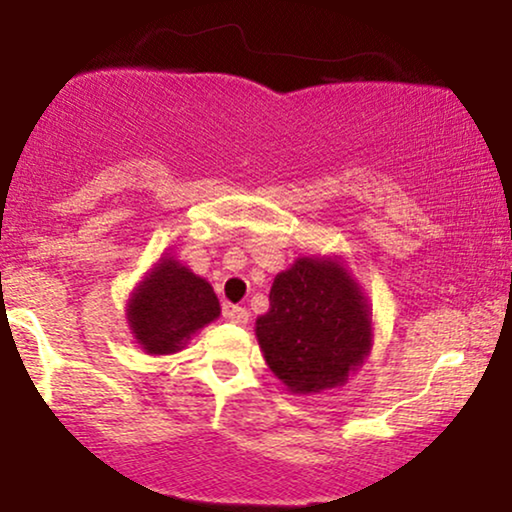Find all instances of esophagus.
I'll use <instances>...</instances> for the list:
<instances>
[{
    "label": "esophagus",
    "instance_id": "1",
    "mask_svg": "<svg viewBox=\"0 0 512 512\" xmlns=\"http://www.w3.org/2000/svg\"><path fill=\"white\" fill-rule=\"evenodd\" d=\"M223 317L228 321H233L237 326H247L249 324V312L240 305H223Z\"/></svg>",
    "mask_w": 512,
    "mask_h": 512
}]
</instances>
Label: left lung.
Segmentation results:
<instances>
[{"label":"left lung","instance_id":"left-lung-1","mask_svg":"<svg viewBox=\"0 0 512 512\" xmlns=\"http://www.w3.org/2000/svg\"><path fill=\"white\" fill-rule=\"evenodd\" d=\"M263 359L291 394L342 387L373 349V310L340 256H300L256 319Z\"/></svg>","mask_w":512,"mask_h":512}]
</instances>
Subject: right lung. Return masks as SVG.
I'll use <instances>...</instances> for the list:
<instances>
[{"label": "right lung", "mask_w": 512, "mask_h": 512, "mask_svg": "<svg viewBox=\"0 0 512 512\" xmlns=\"http://www.w3.org/2000/svg\"><path fill=\"white\" fill-rule=\"evenodd\" d=\"M219 314L221 305L212 284L170 254L160 256L125 305L132 338L151 356L181 352Z\"/></svg>", "instance_id": "add662e5"}]
</instances>
